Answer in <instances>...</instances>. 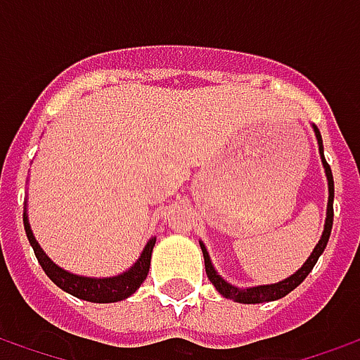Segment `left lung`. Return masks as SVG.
I'll return each mask as SVG.
<instances>
[{"label": "left lung", "instance_id": "left-lung-1", "mask_svg": "<svg viewBox=\"0 0 360 360\" xmlns=\"http://www.w3.org/2000/svg\"><path fill=\"white\" fill-rule=\"evenodd\" d=\"M316 131V139H318V146H320V156H322V164H324L326 169V177H328V188H330V198H328V216H326V226H324V233H322V239L318 241L316 249L312 250V255L309 257V260L302 264V268L299 271H295L291 278L283 279L279 283H274V285H260V287H250V289H237V287L229 285L227 281L219 278L214 266L210 262V257L208 252L204 249V245H200L204 255V268H206V274H208V279L212 281V285L218 289L219 293L224 295L226 299H233L237 302H245V304H255V302H268V301H276V299H281L285 297L287 293H291L295 287H299L304 281V278L309 276L310 270L314 268V264L318 262L320 255L324 252L326 245H328V239H330V233H332V224H333V177H332V169L330 165L326 162L324 158V148H322V136H320V131L314 127Z\"/></svg>", "mask_w": 360, "mask_h": 360}]
</instances>
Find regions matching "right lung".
Returning a JSON list of instances; mask_svg holds the SVG:
<instances>
[{
  "mask_svg": "<svg viewBox=\"0 0 360 360\" xmlns=\"http://www.w3.org/2000/svg\"><path fill=\"white\" fill-rule=\"evenodd\" d=\"M22 221H25V231L34 255L38 258V262L42 266V270L46 271V276L61 287L63 291L71 293L77 299H84L90 302H117L127 299L129 295H133L141 283L146 279L150 270V258H152V249L156 239H150L148 245L142 250V257L136 260V264L125 274H121L117 278H105V279H94V278H81V276H73L69 271L61 270L58 266L51 262L50 258L44 255V250L40 249V245L36 243L34 235L30 231L28 226L27 214H22Z\"/></svg>",
  "mask_w": 360,
  "mask_h": 360,
  "instance_id": "1",
  "label": "right lung"
}]
</instances>
